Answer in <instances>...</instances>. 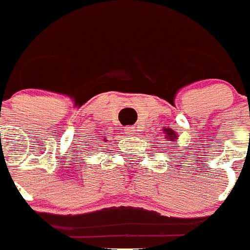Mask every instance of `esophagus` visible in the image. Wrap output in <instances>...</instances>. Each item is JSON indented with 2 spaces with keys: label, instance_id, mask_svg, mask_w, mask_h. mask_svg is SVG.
<instances>
[{
  "label": "esophagus",
  "instance_id": "obj_1",
  "mask_svg": "<svg viewBox=\"0 0 250 250\" xmlns=\"http://www.w3.org/2000/svg\"><path fill=\"white\" fill-rule=\"evenodd\" d=\"M125 134L126 135H134L135 134V127L134 126H126L124 129Z\"/></svg>",
  "mask_w": 250,
  "mask_h": 250
}]
</instances>
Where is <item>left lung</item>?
I'll return each instance as SVG.
<instances>
[{
  "label": "left lung",
  "mask_w": 250,
  "mask_h": 250,
  "mask_svg": "<svg viewBox=\"0 0 250 250\" xmlns=\"http://www.w3.org/2000/svg\"><path fill=\"white\" fill-rule=\"evenodd\" d=\"M164 131H165V138H167V141L170 142H174L175 139H177V134H175V131L173 130V129H170V127H165L164 129Z\"/></svg>",
  "instance_id": "left-lung-1"
}]
</instances>
